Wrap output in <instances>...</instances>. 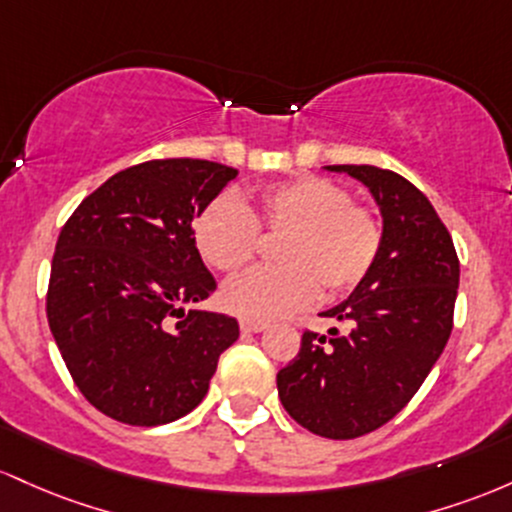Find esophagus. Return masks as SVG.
I'll return each mask as SVG.
<instances>
[{"label": "esophagus", "mask_w": 512, "mask_h": 512, "mask_svg": "<svg viewBox=\"0 0 512 512\" xmlns=\"http://www.w3.org/2000/svg\"><path fill=\"white\" fill-rule=\"evenodd\" d=\"M239 326L244 333H258V331L266 329V324H263V321H249V319H241Z\"/></svg>", "instance_id": "obj_1"}]
</instances>
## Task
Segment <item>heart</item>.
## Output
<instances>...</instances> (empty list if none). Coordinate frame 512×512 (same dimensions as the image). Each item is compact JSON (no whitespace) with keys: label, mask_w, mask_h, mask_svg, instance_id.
<instances>
[{"label":"heart","mask_w":512,"mask_h":512,"mask_svg":"<svg viewBox=\"0 0 512 512\" xmlns=\"http://www.w3.org/2000/svg\"><path fill=\"white\" fill-rule=\"evenodd\" d=\"M258 229L285 237L278 268H254L222 287L227 312L268 321L297 312L319 297L346 295L370 275L380 256L382 227L348 188L321 176H297L258 193L254 208L234 195L210 200L193 222V241L205 263L237 271L258 249Z\"/></svg>","instance_id":"1"}]
</instances>
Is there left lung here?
<instances>
[{
  "mask_svg": "<svg viewBox=\"0 0 512 512\" xmlns=\"http://www.w3.org/2000/svg\"><path fill=\"white\" fill-rule=\"evenodd\" d=\"M326 169L372 193L380 256L348 300L321 312L343 333L304 331L297 358L278 372V396L309 433L350 440L392 421L438 363L452 331L459 258L430 200L404 176L370 164Z\"/></svg>",
  "mask_w": 512,
  "mask_h": 512,
  "instance_id": "obj_1",
  "label": "left lung"
}]
</instances>
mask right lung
I'll return each instance as SVG.
<instances>
[{
	"label": "right lung",
	"instance_id": "right-lung-1",
	"mask_svg": "<svg viewBox=\"0 0 512 512\" xmlns=\"http://www.w3.org/2000/svg\"><path fill=\"white\" fill-rule=\"evenodd\" d=\"M237 176L205 159H152L86 195L57 237L48 324L74 384L106 416L164 426L208 394L237 319L188 309L215 292L193 220Z\"/></svg>",
	"mask_w": 512,
	"mask_h": 512
}]
</instances>
